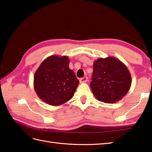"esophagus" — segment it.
<instances>
[{"label": "esophagus", "instance_id": "1", "mask_svg": "<svg viewBox=\"0 0 152 152\" xmlns=\"http://www.w3.org/2000/svg\"><path fill=\"white\" fill-rule=\"evenodd\" d=\"M88 81V78L86 76L84 77V78H82L81 79H80V83H86Z\"/></svg>", "mask_w": 152, "mask_h": 152}]
</instances>
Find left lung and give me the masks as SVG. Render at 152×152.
Segmentation results:
<instances>
[{"mask_svg": "<svg viewBox=\"0 0 152 152\" xmlns=\"http://www.w3.org/2000/svg\"><path fill=\"white\" fill-rule=\"evenodd\" d=\"M90 87L98 101L114 103L129 91L132 78L126 66L112 56L99 58L94 62Z\"/></svg>", "mask_w": 152, "mask_h": 152, "instance_id": "obj_1", "label": "left lung"}]
</instances>
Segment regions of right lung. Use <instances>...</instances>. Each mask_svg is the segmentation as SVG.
Instances as JSON below:
<instances>
[{
	"mask_svg": "<svg viewBox=\"0 0 152 152\" xmlns=\"http://www.w3.org/2000/svg\"><path fill=\"white\" fill-rule=\"evenodd\" d=\"M69 63L67 56L58 55L50 56L41 62L34 74V87L43 102L58 106L72 99L79 80Z\"/></svg>",
	"mask_w": 152,
	"mask_h": 152,
	"instance_id": "right-lung-1",
	"label": "right lung"
}]
</instances>
